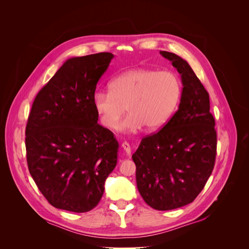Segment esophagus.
<instances>
[{
  "label": "esophagus",
  "mask_w": 249,
  "mask_h": 249,
  "mask_svg": "<svg viewBox=\"0 0 249 249\" xmlns=\"http://www.w3.org/2000/svg\"><path fill=\"white\" fill-rule=\"evenodd\" d=\"M122 148L124 149V152L126 154V155H130L131 154V146H130V144L127 142H123V144H122Z\"/></svg>",
  "instance_id": "34e87169"
}]
</instances>
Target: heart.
I'll return each mask as SVG.
<instances>
[{"instance_id":"heart-1","label":"heart","mask_w":249,"mask_h":249,"mask_svg":"<svg viewBox=\"0 0 249 249\" xmlns=\"http://www.w3.org/2000/svg\"><path fill=\"white\" fill-rule=\"evenodd\" d=\"M180 96L182 83L176 73L137 69L112 79L109 92H95L92 105L101 124L109 130L116 127L126 108L129 114L117 130L134 133L143 126L160 129L176 112Z\"/></svg>"}]
</instances>
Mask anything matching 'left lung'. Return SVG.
Listing matches in <instances>:
<instances>
[{"label": "left lung", "instance_id": "obj_1", "mask_svg": "<svg viewBox=\"0 0 249 249\" xmlns=\"http://www.w3.org/2000/svg\"><path fill=\"white\" fill-rule=\"evenodd\" d=\"M160 54L180 74L178 109L162 129L143 138L132 156L138 191L149 207L167 211L192 202L213 171L217 135L209 93L186 60Z\"/></svg>", "mask_w": 249, "mask_h": 249}]
</instances>
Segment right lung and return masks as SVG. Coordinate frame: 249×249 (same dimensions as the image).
I'll return each instance as SVG.
<instances>
[{
    "instance_id": "1",
    "label": "right lung",
    "mask_w": 249,
    "mask_h": 249,
    "mask_svg": "<svg viewBox=\"0 0 249 249\" xmlns=\"http://www.w3.org/2000/svg\"><path fill=\"white\" fill-rule=\"evenodd\" d=\"M114 55L67 59L36 95L26 127L30 175L53 207L76 213L100 202L117 164L118 142L97 124L96 84Z\"/></svg>"
}]
</instances>
